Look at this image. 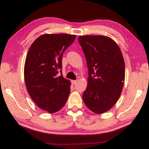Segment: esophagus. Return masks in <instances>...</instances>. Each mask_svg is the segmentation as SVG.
I'll list each match as a JSON object with an SVG mask.
<instances>
[{
    "mask_svg": "<svg viewBox=\"0 0 149 149\" xmlns=\"http://www.w3.org/2000/svg\"><path fill=\"white\" fill-rule=\"evenodd\" d=\"M77 83H78V80H71V83L73 85H76Z\"/></svg>",
    "mask_w": 149,
    "mask_h": 149,
    "instance_id": "esophagus-1",
    "label": "esophagus"
}]
</instances>
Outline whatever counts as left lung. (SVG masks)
<instances>
[{"label": "left lung", "instance_id": "8db88e82", "mask_svg": "<svg viewBox=\"0 0 149 149\" xmlns=\"http://www.w3.org/2000/svg\"><path fill=\"white\" fill-rule=\"evenodd\" d=\"M78 41L86 58L88 85L83 100L92 112L102 114L118 100L125 81V61L120 49L111 38L80 36Z\"/></svg>", "mask_w": 149, "mask_h": 149}]
</instances>
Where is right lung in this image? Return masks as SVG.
<instances>
[{
  "label": "right lung",
  "instance_id": "add662e5",
  "mask_svg": "<svg viewBox=\"0 0 149 149\" xmlns=\"http://www.w3.org/2000/svg\"><path fill=\"white\" fill-rule=\"evenodd\" d=\"M76 35H41L31 44L24 64V81L30 97L36 105L49 113L64 107L70 94L71 82L60 70L63 53L74 41Z\"/></svg>",
  "mask_w": 149,
  "mask_h": 149
}]
</instances>
